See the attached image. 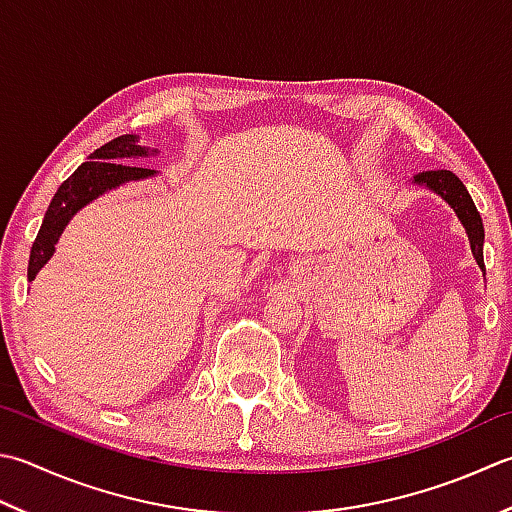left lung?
Wrapping results in <instances>:
<instances>
[{
  "label": "left lung",
  "instance_id": "8db88e82",
  "mask_svg": "<svg viewBox=\"0 0 512 512\" xmlns=\"http://www.w3.org/2000/svg\"><path fill=\"white\" fill-rule=\"evenodd\" d=\"M413 182L433 190V193H437L450 208L455 210L459 222H462L466 228L475 262L484 270V224L473 204V199L468 195L466 186L462 184V179H459L455 173H450V170H424V173L413 177Z\"/></svg>",
  "mask_w": 512,
  "mask_h": 512
}]
</instances>
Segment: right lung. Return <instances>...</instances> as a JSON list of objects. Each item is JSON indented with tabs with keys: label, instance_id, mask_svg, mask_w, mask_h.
I'll use <instances>...</instances> for the list:
<instances>
[{
	"label": "right lung",
	"instance_id": "obj_1",
	"mask_svg": "<svg viewBox=\"0 0 512 512\" xmlns=\"http://www.w3.org/2000/svg\"><path fill=\"white\" fill-rule=\"evenodd\" d=\"M157 150L139 146L137 135H119L110 139L108 144L97 148L88 155V162L79 166L66 182L57 188V193L50 202L42 228L30 248L28 259V282H33L39 270L44 268L55 253V244L62 237L64 228L79 208L93 202L99 195L108 193L122 184L139 182V179L155 177L157 173L142 166H128L130 159L155 155Z\"/></svg>",
	"mask_w": 512,
	"mask_h": 512
}]
</instances>
